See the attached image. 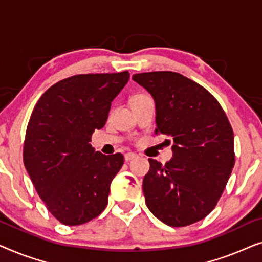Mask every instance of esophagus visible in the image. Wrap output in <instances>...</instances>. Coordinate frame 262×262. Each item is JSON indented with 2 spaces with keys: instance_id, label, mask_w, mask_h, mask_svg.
<instances>
[{
  "instance_id": "34e87169",
  "label": "esophagus",
  "mask_w": 262,
  "mask_h": 262,
  "mask_svg": "<svg viewBox=\"0 0 262 262\" xmlns=\"http://www.w3.org/2000/svg\"><path fill=\"white\" fill-rule=\"evenodd\" d=\"M137 157L138 156L134 152H127V154H125V155H124V159H125V161H126V162H128V161H131V160L137 159Z\"/></svg>"
}]
</instances>
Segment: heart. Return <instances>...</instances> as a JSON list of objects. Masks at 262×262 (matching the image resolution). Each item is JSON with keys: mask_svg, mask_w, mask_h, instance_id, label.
I'll use <instances>...</instances> for the list:
<instances>
[{"mask_svg": "<svg viewBox=\"0 0 262 262\" xmlns=\"http://www.w3.org/2000/svg\"><path fill=\"white\" fill-rule=\"evenodd\" d=\"M141 96H143V95H135V96H132L131 100H132V99H138V98H141Z\"/></svg>", "mask_w": 262, "mask_h": 262, "instance_id": "obj_1", "label": "heart"}]
</instances>
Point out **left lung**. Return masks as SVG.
<instances>
[{"label":"left lung","instance_id":"8db88e82","mask_svg":"<svg viewBox=\"0 0 262 262\" xmlns=\"http://www.w3.org/2000/svg\"><path fill=\"white\" fill-rule=\"evenodd\" d=\"M132 80L154 98L156 134L174 142L173 159L164 166L149 159L143 180L146 206L169 227L195 223L214 209L235 164L227 114L212 94L181 74L152 71Z\"/></svg>","mask_w":262,"mask_h":262}]
</instances>
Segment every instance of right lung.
<instances>
[{
  "label": "right lung",
  "mask_w": 262,
  "mask_h": 262,
  "mask_svg": "<svg viewBox=\"0 0 262 262\" xmlns=\"http://www.w3.org/2000/svg\"><path fill=\"white\" fill-rule=\"evenodd\" d=\"M128 78V71L75 75L50 87L34 106L24 164L48 210L64 225L87 223L107 206L124 156L95 152L89 142L105 126L111 102Z\"/></svg>",
  "instance_id": "obj_1"
}]
</instances>
